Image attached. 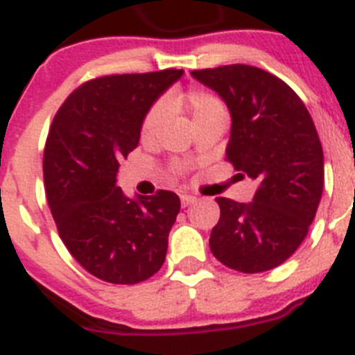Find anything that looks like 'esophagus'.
<instances>
[{
	"label": "esophagus",
	"instance_id": "obj_1",
	"mask_svg": "<svg viewBox=\"0 0 355 355\" xmlns=\"http://www.w3.org/2000/svg\"><path fill=\"white\" fill-rule=\"evenodd\" d=\"M193 202H197V197L196 196H181V205H183V208H187V206L193 205Z\"/></svg>",
	"mask_w": 355,
	"mask_h": 355
}]
</instances>
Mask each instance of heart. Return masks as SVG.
Here are the masks:
<instances>
[{
	"label": "heart",
	"instance_id": "obj_1",
	"mask_svg": "<svg viewBox=\"0 0 355 355\" xmlns=\"http://www.w3.org/2000/svg\"><path fill=\"white\" fill-rule=\"evenodd\" d=\"M163 106L168 110L178 108L192 119L193 124L200 121H206L215 115H225V108L218 97L205 90H188L184 94H171L165 97ZM163 117L162 106H155L149 110L142 122V137H150L158 128L159 121Z\"/></svg>",
	"mask_w": 355,
	"mask_h": 355
}]
</instances>
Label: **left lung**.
Here are the masks:
<instances>
[{"mask_svg": "<svg viewBox=\"0 0 355 355\" xmlns=\"http://www.w3.org/2000/svg\"><path fill=\"white\" fill-rule=\"evenodd\" d=\"M192 78L225 103V156L259 183L250 202L216 199L220 220L209 249L233 270H270L299 249L322 199L324 150L311 115L284 81L252 65L192 71Z\"/></svg>", "mask_w": 355, "mask_h": 355, "instance_id": "8db88e82", "label": "left lung"}]
</instances>
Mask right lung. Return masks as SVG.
<instances>
[{"label":"right lung","instance_id":"right-lung-1","mask_svg":"<svg viewBox=\"0 0 355 355\" xmlns=\"http://www.w3.org/2000/svg\"><path fill=\"white\" fill-rule=\"evenodd\" d=\"M183 71L87 81L55 115L44 149V184L62 241L85 270L114 284L142 283L162 268L180 197H128L119 162L139 146L150 106Z\"/></svg>","mask_w":355,"mask_h":355}]
</instances>
